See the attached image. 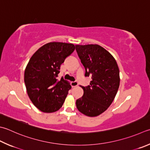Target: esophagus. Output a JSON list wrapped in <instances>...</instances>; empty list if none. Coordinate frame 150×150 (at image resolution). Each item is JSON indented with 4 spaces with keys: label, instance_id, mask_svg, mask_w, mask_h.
I'll return each instance as SVG.
<instances>
[{
    "label": "esophagus",
    "instance_id": "esophagus-1",
    "mask_svg": "<svg viewBox=\"0 0 150 150\" xmlns=\"http://www.w3.org/2000/svg\"><path fill=\"white\" fill-rule=\"evenodd\" d=\"M78 83L77 82V81H72L71 82V86H72V87H76V86H78Z\"/></svg>",
    "mask_w": 150,
    "mask_h": 150
}]
</instances>
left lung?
Wrapping results in <instances>:
<instances>
[{
    "mask_svg": "<svg viewBox=\"0 0 150 150\" xmlns=\"http://www.w3.org/2000/svg\"><path fill=\"white\" fill-rule=\"evenodd\" d=\"M76 50L90 76L89 86H81L83 95L76 100V107L83 114L95 117L108 109L120 86V70L110 53L97 44L76 45Z\"/></svg>",
    "mask_w": 150,
    "mask_h": 150,
    "instance_id": "1",
    "label": "left lung"
}]
</instances>
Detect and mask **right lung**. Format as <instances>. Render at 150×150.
<instances>
[{"label": "right lung", "instance_id": "add662e5", "mask_svg": "<svg viewBox=\"0 0 150 150\" xmlns=\"http://www.w3.org/2000/svg\"><path fill=\"white\" fill-rule=\"evenodd\" d=\"M75 46L63 42H50L34 53L25 70L27 92L40 111L52 113L60 109L71 89L67 81L57 80L61 64L74 52Z\"/></svg>", "mask_w": 150, "mask_h": 150}]
</instances>
